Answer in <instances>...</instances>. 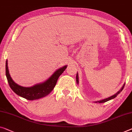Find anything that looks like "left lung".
Wrapping results in <instances>:
<instances>
[{"label": "left lung", "instance_id": "obj_1", "mask_svg": "<svg viewBox=\"0 0 132 132\" xmlns=\"http://www.w3.org/2000/svg\"><path fill=\"white\" fill-rule=\"evenodd\" d=\"M76 82H77V83L78 84L79 80H78V73H77V75H76ZM125 84H124V85L122 86V88H121V89L120 90V91H119V92H117L116 94H114V95L111 96V97H110L107 98H105V99H104V100H101V101H97V102H98V103H105V102H107V101H109V100H112V99H113V98H116V97H117V95H118V94L120 93V92H121V91H122V90L123 89L124 87H125ZM97 102H96V103H97Z\"/></svg>", "mask_w": 132, "mask_h": 132}]
</instances>
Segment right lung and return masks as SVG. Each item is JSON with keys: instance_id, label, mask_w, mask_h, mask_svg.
I'll use <instances>...</instances> for the list:
<instances>
[{"instance_id": "obj_1", "label": "right lung", "mask_w": 132, "mask_h": 132, "mask_svg": "<svg viewBox=\"0 0 132 132\" xmlns=\"http://www.w3.org/2000/svg\"><path fill=\"white\" fill-rule=\"evenodd\" d=\"M66 68L67 66H64L59 69L57 70L46 81L43 83L37 84L31 87L27 88L18 85L12 80L9 75L8 67H7V61L6 60V76L10 87L15 93L28 100H35L46 97L53 91L56 85L58 78L64 71Z\"/></svg>"}]
</instances>
